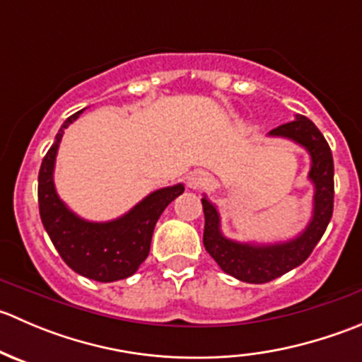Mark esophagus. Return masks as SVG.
Listing matches in <instances>:
<instances>
[{
    "mask_svg": "<svg viewBox=\"0 0 362 362\" xmlns=\"http://www.w3.org/2000/svg\"><path fill=\"white\" fill-rule=\"evenodd\" d=\"M210 177H208V173H204L202 170H196L192 171L191 175H189L187 178V187L189 189H204L210 185Z\"/></svg>",
    "mask_w": 362,
    "mask_h": 362,
    "instance_id": "34e87169",
    "label": "esophagus"
}]
</instances>
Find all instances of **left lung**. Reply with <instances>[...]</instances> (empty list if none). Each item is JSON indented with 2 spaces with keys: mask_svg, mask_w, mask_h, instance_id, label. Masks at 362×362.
Wrapping results in <instances>:
<instances>
[{
  "mask_svg": "<svg viewBox=\"0 0 362 362\" xmlns=\"http://www.w3.org/2000/svg\"><path fill=\"white\" fill-rule=\"evenodd\" d=\"M269 136L293 140L310 154L308 178L313 184V211L308 226L293 240L280 243H240L221 231V217L214 203L202 199L204 211L203 245L221 269L242 282L266 284L303 264L322 238L331 217L334 198V164L331 148L315 124L305 115L269 131Z\"/></svg>",
  "mask_w": 362,
  "mask_h": 362,
  "instance_id": "1",
  "label": "left lung"
}]
</instances>
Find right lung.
<instances>
[{
	"instance_id": "add662e5",
	"label": "right lung",
	"mask_w": 362,
	"mask_h": 362,
	"mask_svg": "<svg viewBox=\"0 0 362 362\" xmlns=\"http://www.w3.org/2000/svg\"><path fill=\"white\" fill-rule=\"evenodd\" d=\"M83 110L64 120L38 173L40 217L63 261L78 275L96 282H115L136 273L151 252L152 233L164 208L184 192L177 184L151 192L122 217L90 222L61 202L54 185V166L64 129Z\"/></svg>"
}]
</instances>
